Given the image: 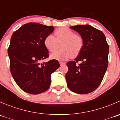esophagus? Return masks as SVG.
I'll use <instances>...</instances> for the list:
<instances>
[{"mask_svg":"<svg viewBox=\"0 0 120 120\" xmlns=\"http://www.w3.org/2000/svg\"><path fill=\"white\" fill-rule=\"evenodd\" d=\"M60 66H64V65L66 64V63L64 62H60Z\"/></svg>","mask_w":120,"mask_h":120,"instance_id":"34e87169","label":"esophagus"}]
</instances>
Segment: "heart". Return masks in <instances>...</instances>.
<instances>
[{"label":"heart","instance_id":"heart-1","mask_svg":"<svg viewBox=\"0 0 120 120\" xmlns=\"http://www.w3.org/2000/svg\"><path fill=\"white\" fill-rule=\"evenodd\" d=\"M54 38L49 35L45 38L44 45L49 52H54L60 44L61 50L51 53L50 57L58 60H65L78 55L83 47L82 37L67 27L59 28L55 31Z\"/></svg>","mask_w":120,"mask_h":120}]
</instances>
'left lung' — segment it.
Masks as SVG:
<instances>
[{
  "instance_id": "8db88e82",
  "label": "left lung",
  "mask_w": 120,
  "mask_h": 120,
  "mask_svg": "<svg viewBox=\"0 0 120 120\" xmlns=\"http://www.w3.org/2000/svg\"><path fill=\"white\" fill-rule=\"evenodd\" d=\"M70 28L78 32L83 47L74 61L67 63V86L73 92L87 94L100 85L108 66L109 47L105 34L89 25H78ZM80 62L79 65L76 63Z\"/></svg>"
}]
</instances>
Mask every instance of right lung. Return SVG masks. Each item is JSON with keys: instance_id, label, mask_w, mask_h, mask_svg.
Masks as SVG:
<instances>
[{"instance_id": "1", "label": "right lung", "mask_w": 120, "mask_h": 120, "mask_svg": "<svg viewBox=\"0 0 120 120\" xmlns=\"http://www.w3.org/2000/svg\"><path fill=\"white\" fill-rule=\"evenodd\" d=\"M54 30L35 22L21 26L12 35L8 48L11 74L19 87L32 95L48 90L51 74L60 67L57 60L41 61L49 57L44 39Z\"/></svg>"}]
</instances>
